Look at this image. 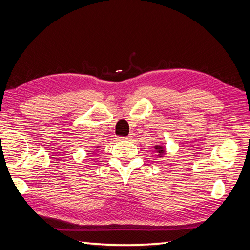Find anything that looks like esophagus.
Wrapping results in <instances>:
<instances>
[{"label":"esophagus","mask_w":250,"mask_h":250,"mask_svg":"<svg viewBox=\"0 0 250 250\" xmlns=\"http://www.w3.org/2000/svg\"><path fill=\"white\" fill-rule=\"evenodd\" d=\"M119 140L120 141H131L132 137H131V135H128V137H120Z\"/></svg>","instance_id":"34e87169"}]
</instances>
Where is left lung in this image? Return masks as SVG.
Returning a JSON list of instances; mask_svg holds the SVG:
<instances>
[{
  "instance_id": "obj_1",
  "label": "left lung",
  "mask_w": 250,
  "mask_h": 250,
  "mask_svg": "<svg viewBox=\"0 0 250 250\" xmlns=\"http://www.w3.org/2000/svg\"><path fill=\"white\" fill-rule=\"evenodd\" d=\"M154 148H155L156 152L158 153V156H160V157H162L165 154V147L163 145H156Z\"/></svg>"
}]
</instances>
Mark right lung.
Wrapping results in <instances>:
<instances>
[{
  "label": "right lung",
  "instance_id": "1",
  "mask_svg": "<svg viewBox=\"0 0 250 250\" xmlns=\"http://www.w3.org/2000/svg\"><path fill=\"white\" fill-rule=\"evenodd\" d=\"M97 148H100V146H99V147H97Z\"/></svg>",
  "mask_w": 250,
  "mask_h": 250
}]
</instances>
